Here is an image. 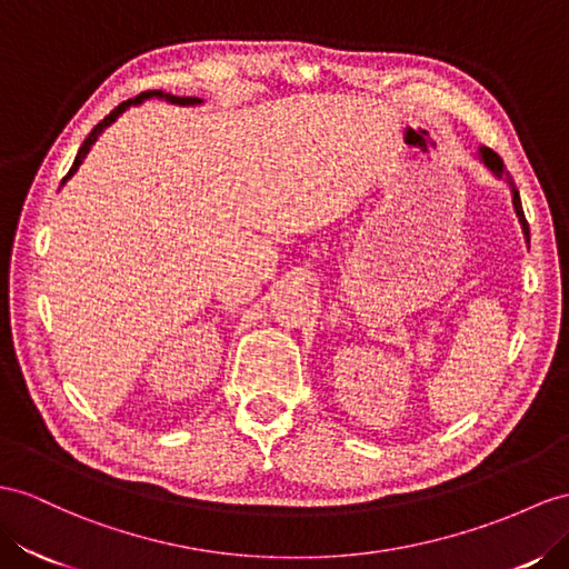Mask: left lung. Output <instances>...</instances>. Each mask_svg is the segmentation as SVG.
Listing matches in <instances>:
<instances>
[{
    "mask_svg": "<svg viewBox=\"0 0 569 569\" xmlns=\"http://www.w3.org/2000/svg\"><path fill=\"white\" fill-rule=\"evenodd\" d=\"M478 151H480V160H483V166L495 174V178H500V180H505V182L509 184V192H512V203H515V211H517V216H519L521 230H523V236H527V240H529V223H527V218H523L521 199H519V189H517L515 180L509 178V172L505 170V166H502V158H500L498 153H495V151L486 149V146H480Z\"/></svg>",
    "mask_w": 569,
    "mask_h": 569,
    "instance_id": "8db88e82",
    "label": "left lung"
}]
</instances>
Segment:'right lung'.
I'll return each instance as SVG.
<instances>
[{
	"mask_svg": "<svg viewBox=\"0 0 569 569\" xmlns=\"http://www.w3.org/2000/svg\"><path fill=\"white\" fill-rule=\"evenodd\" d=\"M149 98H163V100H168V103H172V106H199V103H201V98H180V96H170V93H163V91H146V93H141V96H137V98H129V100H124V103L114 108L103 122H98V124L91 129V134L86 137V141L81 143V149H79V153H77V158H74V166L69 168V172H67V178L62 180V184L71 178V174H74V172L79 170V166L83 163L86 153L91 151V146L98 141V137L103 134L106 129H108L114 120H118L124 110H129L132 106H141L143 100H149Z\"/></svg>",
	"mask_w": 569,
	"mask_h": 569,
	"instance_id": "right-lung-1",
	"label": "right lung"
}]
</instances>
